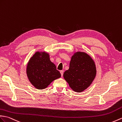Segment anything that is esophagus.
<instances>
[{
    "label": "esophagus",
    "instance_id": "esophagus-1",
    "mask_svg": "<svg viewBox=\"0 0 122 122\" xmlns=\"http://www.w3.org/2000/svg\"><path fill=\"white\" fill-rule=\"evenodd\" d=\"M63 73H64V71H63V70H61V71H60V73H61V76H63Z\"/></svg>",
    "mask_w": 122,
    "mask_h": 122
}]
</instances>
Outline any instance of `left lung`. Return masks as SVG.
Returning <instances> with one entry per match:
<instances>
[{"label":"left lung","mask_w":122,"mask_h":122,"mask_svg":"<svg viewBox=\"0 0 122 122\" xmlns=\"http://www.w3.org/2000/svg\"><path fill=\"white\" fill-rule=\"evenodd\" d=\"M96 75L95 64L91 57L77 52L72 56L69 69L65 71L63 77L74 91L80 92L90 85Z\"/></svg>","instance_id":"1"}]
</instances>
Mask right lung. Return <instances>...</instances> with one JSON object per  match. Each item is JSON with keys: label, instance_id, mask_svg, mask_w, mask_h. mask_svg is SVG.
I'll use <instances>...</instances> for the list:
<instances>
[{"label": "right lung", "instance_id": "obj_1", "mask_svg": "<svg viewBox=\"0 0 122 122\" xmlns=\"http://www.w3.org/2000/svg\"><path fill=\"white\" fill-rule=\"evenodd\" d=\"M26 73L29 80L37 89H43L52 81L61 77L56 66L46 52H36L27 64Z\"/></svg>", "mask_w": 122, "mask_h": 122}]
</instances>
